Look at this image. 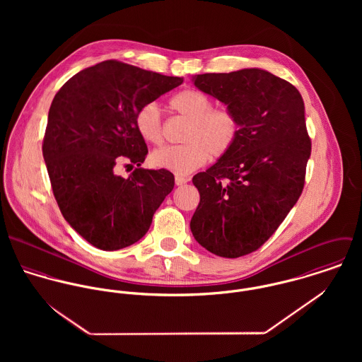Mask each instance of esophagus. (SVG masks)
I'll list each match as a JSON object with an SVG mask.
<instances>
[{"instance_id": "esophagus-1", "label": "esophagus", "mask_w": 362, "mask_h": 362, "mask_svg": "<svg viewBox=\"0 0 362 362\" xmlns=\"http://www.w3.org/2000/svg\"><path fill=\"white\" fill-rule=\"evenodd\" d=\"M185 182H188V178L185 177H181V175H175V185H184Z\"/></svg>"}]
</instances>
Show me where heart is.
<instances>
[{
  "label": "heart",
  "mask_w": 362,
  "mask_h": 362,
  "mask_svg": "<svg viewBox=\"0 0 362 362\" xmlns=\"http://www.w3.org/2000/svg\"><path fill=\"white\" fill-rule=\"evenodd\" d=\"M170 107L189 119L184 145L165 146L152 153L153 164L184 175L205 164L207 156L221 157L234 145L238 135V119L228 108H211L205 93L187 89L170 100ZM135 128L146 142L163 141L161 115L156 103L144 104L135 114Z\"/></svg>",
  "instance_id": "b5f03b06"
}]
</instances>
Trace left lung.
Returning a JSON list of instances; mask_svg holds the SVG:
<instances>
[{"label":"left lung","mask_w":362,"mask_h":362,"mask_svg":"<svg viewBox=\"0 0 362 362\" xmlns=\"http://www.w3.org/2000/svg\"><path fill=\"white\" fill-rule=\"evenodd\" d=\"M194 85L238 119L231 149L192 182L201 202L191 218L195 240L221 258L260 248L297 204L310 139L300 92L259 68L192 76Z\"/></svg>","instance_id":"obj_1"}]
</instances>
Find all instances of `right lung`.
<instances>
[{
	"mask_svg": "<svg viewBox=\"0 0 362 362\" xmlns=\"http://www.w3.org/2000/svg\"><path fill=\"white\" fill-rule=\"evenodd\" d=\"M182 81L108 59L74 75L54 96L43 141L52 194L93 247L117 251L139 241L173 191L168 170L141 168L148 146L135 114ZM122 159L137 165L128 179L115 174Z\"/></svg>",
	"mask_w": 362,
	"mask_h": 362,
	"instance_id": "1",
	"label": "right lung"
}]
</instances>
